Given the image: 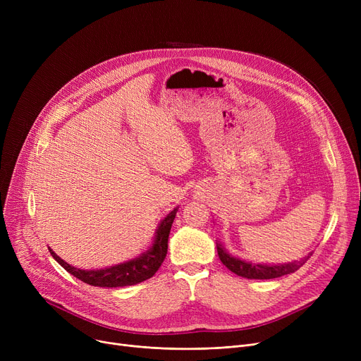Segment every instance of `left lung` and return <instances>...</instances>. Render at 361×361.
I'll return each mask as SVG.
<instances>
[{
    "mask_svg": "<svg viewBox=\"0 0 361 361\" xmlns=\"http://www.w3.org/2000/svg\"><path fill=\"white\" fill-rule=\"evenodd\" d=\"M216 250L221 262L228 268L231 272H234L238 276L247 278V279H274L279 278L283 275L293 274L298 271L302 264L307 262V259L312 256H306L305 259H301L300 262H291V263H283V264H259V263H252V262H245L238 257H234L231 255L226 253L221 244H216Z\"/></svg>",
    "mask_w": 361,
    "mask_h": 361,
    "instance_id": "8db88e82",
    "label": "left lung"
}]
</instances>
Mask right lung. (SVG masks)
Returning <instances> with one entry per match:
<instances>
[{
    "label": "right lung",
    "instance_id": "right-lung-1",
    "mask_svg": "<svg viewBox=\"0 0 361 361\" xmlns=\"http://www.w3.org/2000/svg\"><path fill=\"white\" fill-rule=\"evenodd\" d=\"M177 211L178 207H174V211H171L162 219V222L158 226L155 241L147 252H145L142 256L133 259L130 262L116 264V267L97 269V271H83V269L70 267L67 262H64L61 257L56 256L51 249H49V253L67 272H70L75 278H79L80 281L89 283V286L109 287V288L135 286V283L143 282L154 276L157 271L161 268V264L168 252V237H169L171 225L174 222Z\"/></svg>",
    "mask_w": 361,
    "mask_h": 361
}]
</instances>
